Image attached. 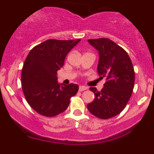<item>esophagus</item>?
<instances>
[{
  "label": "esophagus",
  "mask_w": 154,
  "mask_h": 154,
  "mask_svg": "<svg viewBox=\"0 0 154 154\" xmlns=\"http://www.w3.org/2000/svg\"><path fill=\"white\" fill-rule=\"evenodd\" d=\"M87 89H88V88H87L86 87H85V86H79V92L85 91V90H86Z\"/></svg>",
  "instance_id": "obj_1"
}]
</instances>
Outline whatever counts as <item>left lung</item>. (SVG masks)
Returning <instances> with one entry per match:
<instances>
[{
    "label": "left lung",
    "mask_w": 154,
    "mask_h": 154,
    "mask_svg": "<svg viewBox=\"0 0 154 154\" xmlns=\"http://www.w3.org/2000/svg\"><path fill=\"white\" fill-rule=\"evenodd\" d=\"M88 42L99 52L98 75L106 81L100 91L90 88L95 97L87 107L97 118L108 119L120 113L130 100L134 87V69L126 51L112 40L100 38Z\"/></svg>",
    "instance_id": "obj_1"
}]
</instances>
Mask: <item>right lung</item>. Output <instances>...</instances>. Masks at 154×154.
<instances>
[{"label":"right lung","instance_id":"add662e5","mask_svg":"<svg viewBox=\"0 0 154 154\" xmlns=\"http://www.w3.org/2000/svg\"><path fill=\"white\" fill-rule=\"evenodd\" d=\"M80 41L48 39L33 48L26 58L22 90L27 103L38 114L54 117L62 113L78 92L77 85L59 84L57 75L67 54Z\"/></svg>","mask_w":154,"mask_h":154}]
</instances>
